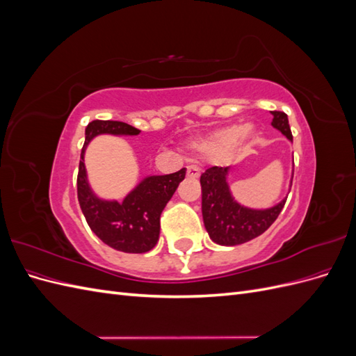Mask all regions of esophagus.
I'll return each instance as SVG.
<instances>
[{"mask_svg": "<svg viewBox=\"0 0 356 356\" xmlns=\"http://www.w3.org/2000/svg\"><path fill=\"white\" fill-rule=\"evenodd\" d=\"M187 177L188 178H199L200 177V169L195 165H191L187 168Z\"/></svg>", "mask_w": 356, "mask_h": 356, "instance_id": "34e87169", "label": "esophagus"}]
</instances>
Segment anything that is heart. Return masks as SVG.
I'll return each instance as SVG.
<instances>
[{
    "mask_svg": "<svg viewBox=\"0 0 356 356\" xmlns=\"http://www.w3.org/2000/svg\"><path fill=\"white\" fill-rule=\"evenodd\" d=\"M241 135H243L245 138H251L254 135L252 126L243 127L241 124H233L225 129H221V131L215 132L209 138L203 139V141H199L196 144V149L202 154L217 156L224 153L225 149L232 148L236 143L239 141Z\"/></svg>",
    "mask_w": 356,
    "mask_h": 356,
    "instance_id": "heart-1",
    "label": "heart"
}]
</instances>
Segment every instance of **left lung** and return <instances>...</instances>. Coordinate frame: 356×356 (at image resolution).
Segmentation results:
<instances>
[{"label":"left lung","instance_id":"8db88e82","mask_svg":"<svg viewBox=\"0 0 356 356\" xmlns=\"http://www.w3.org/2000/svg\"><path fill=\"white\" fill-rule=\"evenodd\" d=\"M272 126L281 131L289 141H293L288 115L282 111H272ZM227 170L229 168L212 166L202 174V215L204 229L215 243L234 246L263 234L276 221L286 199L270 209L258 211L245 208L230 195L227 178H225Z\"/></svg>","mask_w":356,"mask_h":356}]
</instances>
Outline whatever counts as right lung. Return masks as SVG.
I'll return each mask as SVG.
<instances>
[{"label": "right lung", "instance_id": "obj_1", "mask_svg": "<svg viewBox=\"0 0 356 356\" xmlns=\"http://www.w3.org/2000/svg\"><path fill=\"white\" fill-rule=\"evenodd\" d=\"M139 129L113 120H93L86 127V139L77 175L80 208L92 232L117 251L143 254L153 250L160 234V215L186 178V168L169 175L148 177L122 203L96 197L86 178L84 152L92 138L101 134L138 135Z\"/></svg>", "mask_w": 356, "mask_h": 356}]
</instances>
